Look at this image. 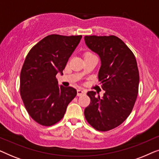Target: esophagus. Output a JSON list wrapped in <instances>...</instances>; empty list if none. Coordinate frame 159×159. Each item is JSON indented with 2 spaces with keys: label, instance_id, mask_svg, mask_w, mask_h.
Masks as SVG:
<instances>
[{
  "label": "esophagus",
  "instance_id": "obj_1",
  "mask_svg": "<svg viewBox=\"0 0 159 159\" xmlns=\"http://www.w3.org/2000/svg\"><path fill=\"white\" fill-rule=\"evenodd\" d=\"M86 90H82V89H79L77 90V96H81V95L85 94Z\"/></svg>",
  "mask_w": 159,
  "mask_h": 159
}]
</instances>
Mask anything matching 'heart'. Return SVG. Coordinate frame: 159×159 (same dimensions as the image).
Wrapping results in <instances>:
<instances>
[{"instance_id": "1", "label": "heart", "mask_w": 159, "mask_h": 159, "mask_svg": "<svg viewBox=\"0 0 159 159\" xmlns=\"http://www.w3.org/2000/svg\"><path fill=\"white\" fill-rule=\"evenodd\" d=\"M91 54H93L92 53H91V52H90V51H88V52H86L85 53H84V56H88V55H91Z\"/></svg>"}]
</instances>
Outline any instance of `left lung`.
<instances>
[{
  "mask_svg": "<svg viewBox=\"0 0 159 159\" xmlns=\"http://www.w3.org/2000/svg\"><path fill=\"white\" fill-rule=\"evenodd\" d=\"M84 40L101 58L98 80L105 90L102 98L88 92L90 103L84 109V117L94 129L108 131L122 124L133 109L140 80L136 58L116 36H84Z\"/></svg>",
  "mask_w": 159,
  "mask_h": 159,
  "instance_id": "1",
  "label": "left lung"
}]
</instances>
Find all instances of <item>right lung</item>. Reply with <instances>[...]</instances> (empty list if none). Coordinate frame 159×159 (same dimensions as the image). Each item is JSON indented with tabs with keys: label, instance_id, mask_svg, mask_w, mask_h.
Wrapping results in <instances>:
<instances>
[{
	"label": "right lung",
	"instance_id": "right-lung-1",
	"mask_svg": "<svg viewBox=\"0 0 159 159\" xmlns=\"http://www.w3.org/2000/svg\"><path fill=\"white\" fill-rule=\"evenodd\" d=\"M82 35L50 34L27 53L20 74V95L31 118L49 127L64 116L67 106L77 95L71 87L58 86L56 75L66 66Z\"/></svg>",
	"mask_w": 159,
	"mask_h": 159
}]
</instances>
